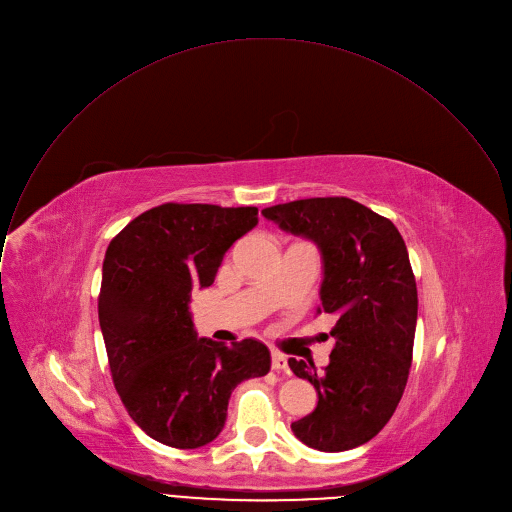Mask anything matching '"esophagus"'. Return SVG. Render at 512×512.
Instances as JSON below:
<instances>
[{"mask_svg":"<svg viewBox=\"0 0 512 512\" xmlns=\"http://www.w3.org/2000/svg\"><path fill=\"white\" fill-rule=\"evenodd\" d=\"M272 369L274 371H288V361L282 353L278 351H272Z\"/></svg>","mask_w":512,"mask_h":512,"instance_id":"1","label":"esophagus"}]
</instances>
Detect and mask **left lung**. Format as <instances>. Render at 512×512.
Wrapping results in <instances>:
<instances>
[{"instance_id": "left-lung-1", "label": "left lung", "mask_w": 512, "mask_h": 512, "mask_svg": "<svg viewBox=\"0 0 512 512\" xmlns=\"http://www.w3.org/2000/svg\"><path fill=\"white\" fill-rule=\"evenodd\" d=\"M262 214L319 246L323 311L337 317L325 371L288 359L319 393L315 412L290 428L321 452L357 448L389 422L412 367L418 288L405 242L387 218L349 197L296 199Z\"/></svg>"}]
</instances>
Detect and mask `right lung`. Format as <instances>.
Segmentation results:
<instances>
[{
  "mask_svg": "<svg viewBox=\"0 0 512 512\" xmlns=\"http://www.w3.org/2000/svg\"><path fill=\"white\" fill-rule=\"evenodd\" d=\"M256 224L258 208L163 203L107 248L98 323L113 383L133 422L165 446L216 440L236 385L270 371L264 343L197 339L189 313L191 290L214 284L224 254Z\"/></svg>",
  "mask_w": 512,
  "mask_h": 512,
  "instance_id": "1",
  "label": "right lung"
}]
</instances>
